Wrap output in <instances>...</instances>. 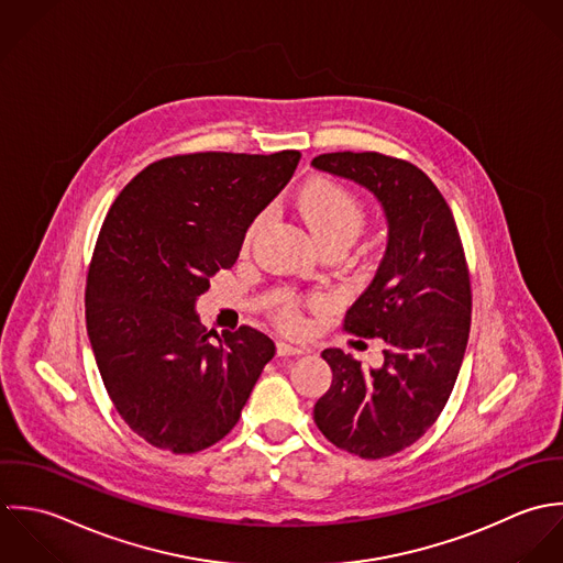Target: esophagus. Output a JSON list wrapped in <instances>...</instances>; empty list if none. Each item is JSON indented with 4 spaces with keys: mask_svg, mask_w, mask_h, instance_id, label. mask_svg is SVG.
I'll return each mask as SVG.
<instances>
[{
    "mask_svg": "<svg viewBox=\"0 0 563 563\" xmlns=\"http://www.w3.org/2000/svg\"><path fill=\"white\" fill-rule=\"evenodd\" d=\"M276 352H278V356H298V354H302L305 350L298 347V345H291V343H287V341H278V343H276Z\"/></svg>",
    "mask_w": 563,
    "mask_h": 563,
    "instance_id": "34e87169",
    "label": "esophagus"
}]
</instances>
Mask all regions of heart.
<instances>
[{
  "instance_id": "1",
  "label": "heart",
  "mask_w": 563,
  "mask_h": 563,
  "mask_svg": "<svg viewBox=\"0 0 563 563\" xmlns=\"http://www.w3.org/2000/svg\"><path fill=\"white\" fill-rule=\"evenodd\" d=\"M296 207H298L302 220L311 228L318 243H324V241L350 243L361 232V228L365 225V218H367L365 207L352 191H347L345 187H341L333 180H324V178L309 180L298 191ZM263 220H265V216H258L250 222L245 234H243V247H250L252 239L256 236L258 228L263 225ZM278 322L287 331L302 329L300 305L287 302L278 313Z\"/></svg>"
}]
</instances>
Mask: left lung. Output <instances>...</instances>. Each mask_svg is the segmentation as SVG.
Listing matches in <instances>:
<instances>
[{
    "label": "left lung",
    "instance_id": "8db88e82",
    "mask_svg": "<svg viewBox=\"0 0 563 563\" xmlns=\"http://www.w3.org/2000/svg\"><path fill=\"white\" fill-rule=\"evenodd\" d=\"M354 180L380 202L389 239L369 287L343 329L385 341L383 365L365 369L327 347L333 369L313 420L329 442L383 459L418 442L449 402L470 335V272L444 196L416 165L378 152H333L311 163Z\"/></svg>",
    "mask_w": 563,
    "mask_h": 563
}]
</instances>
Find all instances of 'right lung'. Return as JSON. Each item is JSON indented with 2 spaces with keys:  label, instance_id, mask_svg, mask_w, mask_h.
Listing matches in <instances>:
<instances>
[{
  "label": "right lung",
  "instance_id": "1",
  "mask_svg": "<svg viewBox=\"0 0 563 563\" xmlns=\"http://www.w3.org/2000/svg\"><path fill=\"white\" fill-rule=\"evenodd\" d=\"M300 152H196L136 174L98 234L87 333L121 420L176 454L209 449L241 418L276 345L252 327L207 331L196 300L230 269L250 222L285 189Z\"/></svg>",
  "mask_w": 563,
  "mask_h": 563
}]
</instances>
